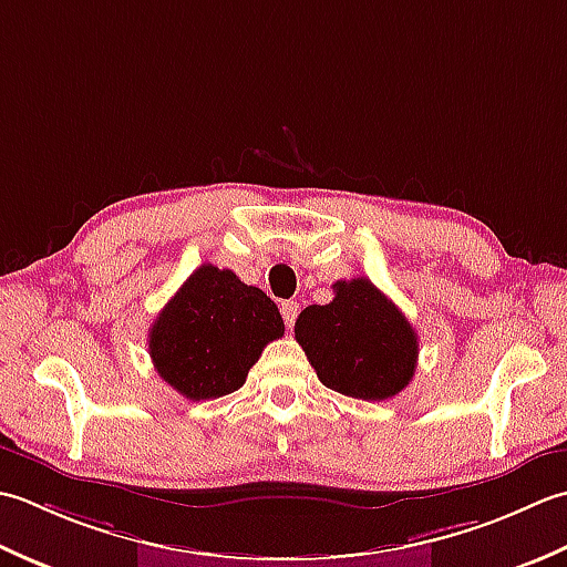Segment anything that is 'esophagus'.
Masks as SVG:
<instances>
[{"label":"esophagus","instance_id":"esophagus-1","mask_svg":"<svg viewBox=\"0 0 567 567\" xmlns=\"http://www.w3.org/2000/svg\"><path fill=\"white\" fill-rule=\"evenodd\" d=\"M298 303L296 300H284L281 303V316H284V322H286V328L291 330L293 328V322H296V318H298Z\"/></svg>","mask_w":567,"mask_h":567}]
</instances>
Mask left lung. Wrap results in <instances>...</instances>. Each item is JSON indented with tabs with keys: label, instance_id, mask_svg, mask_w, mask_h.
<instances>
[{
	"label": "left lung",
	"instance_id": "1",
	"mask_svg": "<svg viewBox=\"0 0 567 567\" xmlns=\"http://www.w3.org/2000/svg\"><path fill=\"white\" fill-rule=\"evenodd\" d=\"M328 306H308L296 340L318 379L338 394L384 401L409 386L419 362V334L369 279L332 284Z\"/></svg>",
	"mask_w": 567,
	"mask_h": 567
}]
</instances>
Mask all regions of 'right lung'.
<instances>
[{
    "label": "right lung",
    "instance_id": "1",
    "mask_svg": "<svg viewBox=\"0 0 567 567\" xmlns=\"http://www.w3.org/2000/svg\"><path fill=\"white\" fill-rule=\"evenodd\" d=\"M284 334L274 300L229 269L203 264L148 330L158 377L190 401L219 399L247 381L264 348Z\"/></svg>",
    "mask_w": 567,
    "mask_h": 567
}]
</instances>
